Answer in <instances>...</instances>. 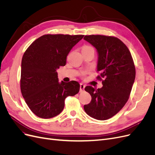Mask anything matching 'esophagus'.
<instances>
[{
    "label": "esophagus",
    "instance_id": "obj_1",
    "mask_svg": "<svg viewBox=\"0 0 155 155\" xmlns=\"http://www.w3.org/2000/svg\"><path fill=\"white\" fill-rule=\"evenodd\" d=\"M85 85L81 83L80 84V92H83L84 91V89H85Z\"/></svg>",
    "mask_w": 155,
    "mask_h": 155
}]
</instances>
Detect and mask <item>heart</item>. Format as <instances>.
I'll use <instances>...</instances> for the list:
<instances>
[{"label": "heart", "instance_id": "obj_1", "mask_svg": "<svg viewBox=\"0 0 155 155\" xmlns=\"http://www.w3.org/2000/svg\"><path fill=\"white\" fill-rule=\"evenodd\" d=\"M89 49H93L91 46H83L82 47V50L81 51H84V50H89Z\"/></svg>", "mask_w": 155, "mask_h": 155}]
</instances>
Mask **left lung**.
Here are the masks:
<instances>
[{
  "instance_id": "left-lung-1",
  "label": "left lung",
  "mask_w": 155,
  "mask_h": 155,
  "mask_svg": "<svg viewBox=\"0 0 155 155\" xmlns=\"http://www.w3.org/2000/svg\"><path fill=\"white\" fill-rule=\"evenodd\" d=\"M84 40L96 49L97 70L101 72L97 78L104 79L100 88L85 87L92 100L84 110L93 118L106 120L118 113L129 99L136 76L134 62L127 47L116 37L92 35H85Z\"/></svg>"
}]
</instances>
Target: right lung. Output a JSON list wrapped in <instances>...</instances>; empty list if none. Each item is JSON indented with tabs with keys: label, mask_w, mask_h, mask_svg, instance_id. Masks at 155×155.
I'll return each mask as SVG.
<instances>
[{
	"label": "right lung",
	"mask_w": 155,
	"mask_h": 155,
	"mask_svg": "<svg viewBox=\"0 0 155 155\" xmlns=\"http://www.w3.org/2000/svg\"><path fill=\"white\" fill-rule=\"evenodd\" d=\"M84 35H44L26 50L21 62V90L30 110L39 118L59 114L64 100L79 91L76 81H59L57 70L66 64L68 54Z\"/></svg>",
	"instance_id": "1"
}]
</instances>
